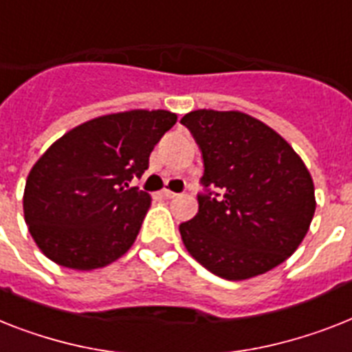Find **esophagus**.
<instances>
[{
	"label": "esophagus",
	"mask_w": 352,
	"mask_h": 352,
	"mask_svg": "<svg viewBox=\"0 0 352 352\" xmlns=\"http://www.w3.org/2000/svg\"><path fill=\"white\" fill-rule=\"evenodd\" d=\"M161 195L164 197V199H175L177 193H175V191H171V190H162Z\"/></svg>",
	"instance_id": "obj_1"
}]
</instances>
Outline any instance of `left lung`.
<instances>
[{"label": "left lung", "instance_id": "obj_1", "mask_svg": "<svg viewBox=\"0 0 352 352\" xmlns=\"http://www.w3.org/2000/svg\"><path fill=\"white\" fill-rule=\"evenodd\" d=\"M204 159L199 211L179 226L193 258L213 275L248 280L296 251L316 210L315 184L284 137L244 111L193 110L181 119ZM219 195V193H217Z\"/></svg>", "mask_w": 352, "mask_h": 352}]
</instances>
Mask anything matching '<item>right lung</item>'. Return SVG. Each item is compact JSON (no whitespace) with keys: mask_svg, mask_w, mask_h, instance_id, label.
Here are the masks:
<instances>
[{"mask_svg":"<svg viewBox=\"0 0 352 352\" xmlns=\"http://www.w3.org/2000/svg\"><path fill=\"white\" fill-rule=\"evenodd\" d=\"M177 122L168 110L96 117L59 137L27 177L23 213L43 255L77 271L121 258L135 242L151 197L130 188L161 137Z\"/></svg>","mask_w":352,"mask_h":352,"instance_id":"right-lung-1","label":"right lung"}]
</instances>
